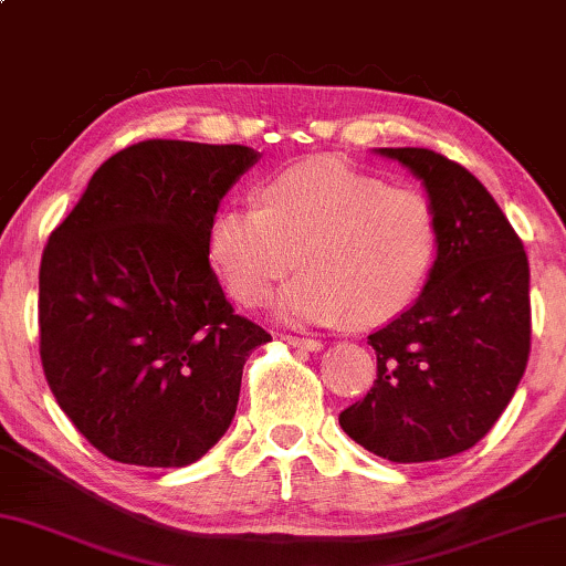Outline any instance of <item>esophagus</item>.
<instances>
[{"label":"esophagus","instance_id":"34e87169","mask_svg":"<svg viewBox=\"0 0 566 566\" xmlns=\"http://www.w3.org/2000/svg\"><path fill=\"white\" fill-rule=\"evenodd\" d=\"M283 342L293 344V347L308 349V352H314V349H322V342H318V339H311V337H296V334H285Z\"/></svg>","mask_w":566,"mask_h":566}]
</instances>
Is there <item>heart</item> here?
<instances>
[{
    "mask_svg": "<svg viewBox=\"0 0 566 566\" xmlns=\"http://www.w3.org/2000/svg\"><path fill=\"white\" fill-rule=\"evenodd\" d=\"M207 250L229 296L260 306L298 265L277 296L298 324L373 326L411 306L439 255V217L429 196L390 186L339 158H311L260 186V207H222Z\"/></svg>",
    "mask_w": 566,
    "mask_h": 566,
    "instance_id": "b5f03b06",
    "label": "heart"
}]
</instances>
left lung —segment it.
<instances>
[{
	"instance_id": "obj_1",
	"label": "left lung",
	"mask_w": 566,
	"mask_h": 566,
	"mask_svg": "<svg viewBox=\"0 0 566 566\" xmlns=\"http://www.w3.org/2000/svg\"><path fill=\"white\" fill-rule=\"evenodd\" d=\"M421 178L439 255L403 314L373 332L378 380L339 413L367 452L433 462L478 444L511 403L531 352L528 258L488 188L426 147H380Z\"/></svg>"
}]
</instances>
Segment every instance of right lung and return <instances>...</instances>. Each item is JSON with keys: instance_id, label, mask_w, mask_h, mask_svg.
<instances>
[{"instance_id": "obj_1", "label": "right lung", "mask_w": 566, "mask_h": 566, "mask_svg": "<svg viewBox=\"0 0 566 566\" xmlns=\"http://www.w3.org/2000/svg\"><path fill=\"white\" fill-rule=\"evenodd\" d=\"M258 158L244 145H129L51 232L38 301L45 380L114 462L186 467L234 419L242 367L270 334L234 314L207 232Z\"/></svg>"}]
</instances>
